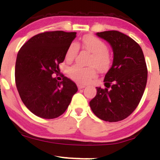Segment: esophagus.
I'll return each mask as SVG.
<instances>
[{"label":"esophagus","instance_id":"34e87169","mask_svg":"<svg viewBox=\"0 0 160 160\" xmlns=\"http://www.w3.org/2000/svg\"><path fill=\"white\" fill-rule=\"evenodd\" d=\"M77 87H78L79 89H83V88H85V85L81 84V83H78V84H77Z\"/></svg>","mask_w":160,"mask_h":160}]
</instances>
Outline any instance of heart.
<instances>
[{
	"label": "heart",
	"mask_w": 160,
	"mask_h": 160,
	"mask_svg": "<svg viewBox=\"0 0 160 160\" xmlns=\"http://www.w3.org/2000/svg\"><path fill=\"white\" fill-rule=\"evenodd\" d=\"M81 46L83 49L91 52V57L89 60V67H83L79 65L72 66L68 69V74L72 80L80 83H86L97 74V68L101 72L106 71L112 62V56L107 50V45L98 37L93 35H87L82 39L81 44L72 42L66 52V59L71 62L77 57L79 49Z\"/></svg>",
	"instance_id": "b5f03b06"
}]
</instances>
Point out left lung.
I'll return each instance as SVG.
<instances>
[{"label": "left lung", "mask_w": 160, "mask_h": 160, "mask_svg": "<svg viewBox=\"0 0 160 160\" xmlns=\"http://www.w3.org/2000/svg\"><path fill=\"white\" fill-rule=\"evenodd\" d=\"M112 48L113 62L105 76V88H97L90 102L99 119L118 122L135 110L145 91L148 69L142 48L132 38L116 30L97 32Z\"/></svg>", "instance_id": "8db88e82"}]
</instances>
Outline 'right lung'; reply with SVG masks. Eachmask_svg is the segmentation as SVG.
Instances as JSON below:
<instances>
[{
    "label": "right lung",
    "mask_w": 160,
    "mask_h": 160,
    "mask_svg": "<svg viewBox=\"0 0 160 160\" xmlns=\"http://www.w3.org/2000/svg\"><path fill=\"white\" fill-rule=\"evenodd\" d=\"M76 32L47 31L31 37L20 48L15 63V83L26 108L39 117L55 119L65 112L77 91V84L60 72L68 46Z\"/></svg>",
    "instance_id": "add662e5"
}]
</instances>
